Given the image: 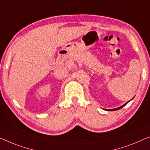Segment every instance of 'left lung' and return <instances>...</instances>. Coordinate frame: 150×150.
Here are the masks:
<instances>
[{
  "mask_svg": "<svg viewBox=\"0 0 150 150\" xmlns=\"http://www.w3.org/2000/svg\"><path fill=\"white\" fill-rule=\"evenodd\" d=\"M128 102H127V103H125V104H123L122 105V106H120V107H118V108H115V109H109V110H108V111H114V110H119V109H120V108H122V107L123 106H125V105H126L127 103H128Z\"/></svg>",
  "mask_w": 150,
  "mask_h": 150,
  "instance_id": "left-lung-1",
  "label": "left lung"
}]
</instances>
